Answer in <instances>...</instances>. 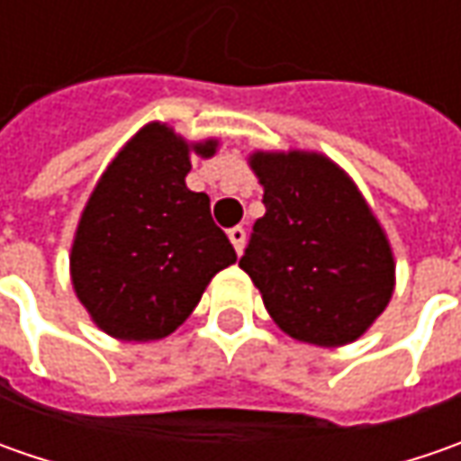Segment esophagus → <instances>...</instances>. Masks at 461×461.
Listing matches in <instances>:
<instances>
[{
	"label": "esophagus",
	"mask_w": 461,
	"mask_h": 461,
	"mask_svg": "<svg viewBox=\"0 0 461 461\" xmlns=\"http://www.w3.org/2000/svg\"><path fill=\"white\" fill-rule=\"evenodd\" d=\"M228 239H230V243H233L236 254H240V251H243V243H246V230H243L240 225H236V228H230V230H228Z\"/></svg>",
	"instance_id": "obj_1"
}]
</instances>
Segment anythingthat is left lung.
Masks as SVG:
<instances>
[{
	"mask_svg": "<svg viewBox=\"0 0 461 461\" xmlns=\"http://www.w3.org/2000/svg\"><path fill=\"white\" fill-rule=\"evenodd\" d=\"M264 218L239 267L264 308L294 341L351 344L395 293V257L384 228L344 168L318 151H254Z\"/></svg>",
	"mask_w": 461,
	"mask_h": 461,
	"instance_id": "8db88e82",
	"label": "left lung"
}]
</instances>
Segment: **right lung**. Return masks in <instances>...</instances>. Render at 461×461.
<instances>
[{"instance_id": "obj_1", "label": "right lung", "mask_w": 461, "mask_h": 461, "mask_svg": "<svg viewBox=\"0 0 461 461\" xmlns=\"http://www.w3.org/2000/svg\"><path fill=\"white\" fill-rule=\"evenodd\" d=\"M218 138L186 140L153 120L117 151L81 210L68 272L99 330L158 341L197 308L204 287L236 261L212 222L210 197L186 186L189 156H215Z\"/></svg>"}]
</instances>
